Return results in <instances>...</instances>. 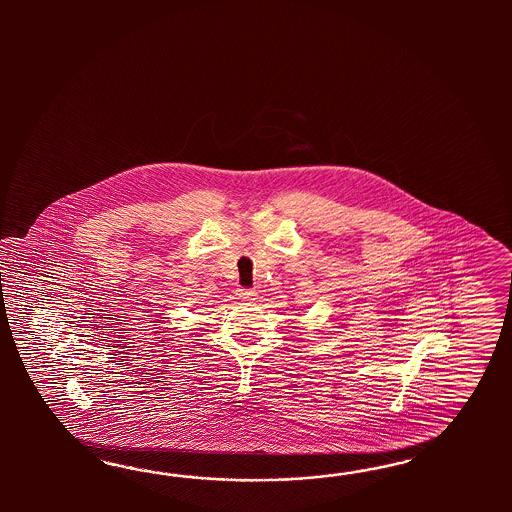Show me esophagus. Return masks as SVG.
I'll return each mask as SVG.
<instances>
[{
    "instance_id": "34e87169",
    "label": "esophagus",
    "mask_w": 512,
    "mask_h": 512,
    "mask_svg": "<svg viewBox=\"0 0 512 512\" xmlns=\"http://www.w3.org/2000/svg\"><path fill=\"white\" fill-rule=\"evenodd\" d=\"M236 298H238L242 304H253L255 291H251V289H238V291H236Z\"/></svg>"
}]
</instances>
